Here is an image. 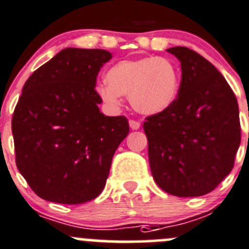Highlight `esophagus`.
I'll list each match as a JSON object with an SVG mask.
<instances>
[{"mask_svg":"<svg viewBox=\"0 0 249 249\" xmlns=\"http://www.w3.org/2000/svg\"><path fill=\"white\" fill-rule=\"evenodd\" d=\"M129 125L132 130H139L140 126H141V124L136 120H129Z\"/></svg>","mask_w":249,"mask_h":249,"instance_id":"esophagus-1","label":"esophagus"}]
</instances>
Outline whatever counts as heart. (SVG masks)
I'll list each match as a JSON object with an SVG mask.
<instances>
[{"label":"heart","mask_w":249,"mask_h":249,"mask_svg":"<svg viewBox=\"0 0 249 249\" xmlns=\"http://www.w3.org/2000/svg\"><path fill=\"white\" fill-rule=\"evenodd\" d=\"M106 84L96 92L108 107L118 109L122 96H129L131 107L143 115H157L170 109L180 92V74L169 59L149 55L113 64L106 73Z\"/></svg>","instance_id":"b5f03b06"}]
</instances>
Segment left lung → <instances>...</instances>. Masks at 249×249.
<instances>
[{"mask_svg": "<svg viewBox=\"0 0 249 249\" xmlns=\"http://www.w3.org/2000/svg\"><path fill=\"white\" fill-rule=\"evenodd\" d=\"M181 63L180 92L143 130L157 185L178 197L209 194L232 170L241 142L238 105L220 71L187 47L168 48Z\"/></svg>", "mask_w": 249, "mask_h": 249, "instance_id": "8db88e82", "label": "left lung"}]
</instances>
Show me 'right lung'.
Segmentation results:
<instances>
[{"mask_svg": "<svg viewBox=\"0 0 249 249\" xmlns=\"http://www.w3.org/2000/svg\"><path fill=\"white\" fill-rule=\"evenodd\" d=\"M105 50L64 48L34 71L12 118L18 170L46 201L80 204L105 189L113 156L129 134L123 115L106 117L95 90Z\"/></svg>", "mask_w": 249, "mask_h": 249, "instance_id": "1", "label": "right lung"}]
</instances>
